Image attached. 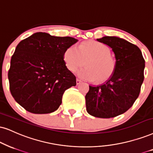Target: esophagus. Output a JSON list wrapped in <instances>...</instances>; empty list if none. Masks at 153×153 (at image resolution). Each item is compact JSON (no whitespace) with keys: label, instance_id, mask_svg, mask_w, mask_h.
<instances>
[{"label":"esophagus","instance_id":"1","mask_svg":"<svg viewBox=\"0 0 153 153\" xmlns=\"http://www.w3.org/2000/svg\"><path fill=\"white\" fill-rule=\"evenodd\" d=\"M80 83H81V80H78V79H77V80H76V84L79 85V84H80Z\"/></svg>","mask_w":153,"mask_h":153}]
</instances>
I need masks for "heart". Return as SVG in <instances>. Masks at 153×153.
I'll list each match as a JSON object with an SVG mask.
<instances>
[{"label": "heart", "mask_w": 153, "mask_h": 153, "mask_svg": "<svg viewBox=\"0 0 153 153\" xmlns=\"http://www.w3.org/2000/svg\"><path fill=\"white\" fill-rule=\"evenodd\" d=\"M107 45L98 42H88L80 47L73 45L65 51L63 59L67 68L75 72L85 63L87 68L78 72L79 77L89 81L103 82L114 72L116 62Z\"/></svg>", "instance_id": "1"}]
</instances>
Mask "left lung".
<instances>
[{
    "instance_id": "8db88e82",
    "label": "left lung",
    "mask_w": 153,
    "mask_h": 153,
    "mask_svg": "<svg viewBox=\"0 0 153 153\" xmlns=\"http://www.w3.org/2000/svg\"><path fill=\"white\" fill-rule=\"evenodd\" d=\"M115 54L116 68L111 78L97 86H90L85 95L86 109L94 117L109 119L122 114L138 97L144 80L145 60L135 44L118 36H104Z\"/></svg>"
}]
</instances>
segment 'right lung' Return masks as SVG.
I'll return each instance as SVG.
<instances>
[{
	"label": "right lung",
	"instance_id": "add662e5",
	"mask_svg": "<svg viewBox=\"0 0 153 153\" xmlns=\"http://www.w3.org/2000/svg\"><path fill=\"white\" fill-rule=\"evenodd\" d=\"M78 41L36 32L17 44L8 71L10 90L15 101L33 114L57 110L65 91L76 85L63 56Z\"/></svg>",
	"mask_w": 153,
	"mask_h": 153
}]
</instances>
